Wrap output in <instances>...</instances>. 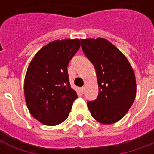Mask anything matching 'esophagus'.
I'll return each mask as SVG.
<instances>
[{"instance_id":"1","label":"esophagus","mask_w":154,"mask_h":154,"mask_svg":"<svg viewBox=\"0 0 154 154\" xmlns=\"http://www.w3.org/2000/svg\"><path fill=\"white\" fill-rule=\"evenodd\" d=\"M84 89H85L84 87H81V88H80V91H81V92H82V94H83Z\"/></svg>"}]
</instances>
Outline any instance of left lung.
<instances>
[{"label": "left lung", "instance_id": "obj_1", "mask_svg": "<svg viewBox=\"0 0 154 154\" xmlns=\"http://www.w3.org/2000/svg\"><path fill=\"white\" fill-rule=\"evenodd\" d=\"M82 48L97 72L99 93L87 101L94 119L101 124H113L122 119L136 96L132 67L120 51L106 39H82Z\"/></svg>", "mask_w": 154, "mask_h": 154}]
</instances>
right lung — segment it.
I'll return each instance as SVG.
<instances>
[{
	"instance_id": "add662e5",
	"label": "right lung",
	"mask_w": 154,
	"mask_h": 154,
	"mask_svg": "<svg viewBox=\"0 0 154 154\" xmlns=\"http://www.w3.org/2000/svg\"><path fill=\"white\" fill-rule=\"evenodd\" d=\"M81 46L79 39L51 42L36 54L25 79L29 112L46 125H57L68 117L77 98L72 89L67 66Z\"/></svg>"
}]
</instances>
